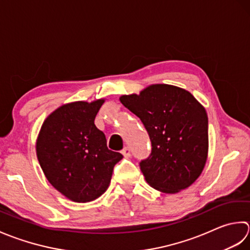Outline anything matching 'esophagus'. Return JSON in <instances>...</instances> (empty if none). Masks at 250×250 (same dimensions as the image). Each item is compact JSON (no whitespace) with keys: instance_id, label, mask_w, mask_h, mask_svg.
Masks as SVG:
<instances>
[{"instance_id":"obj_1","label":"esophagus","mask_w":250,"mask_h":250,"mask_svg":"<svg viewBox=\"0 0 250 250\" xmlns=\"http://www.w3.org/2000/svg\"><path fill=\"white\" fill-rule=\"evenodd\" d=\"M130 153H131V152H130V149L128 146H126V147H124L123 150H122V154L124 155V157H129Z\"/></svg>"}]
</instances>
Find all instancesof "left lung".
I'll return each instance as SVG.
<instances>
[{
  "mask_svg": "<svg viewBox=\"0 0 250 250\" xmlns=\"http://www.w3.org/2000/svg\"><path fill=\"white\" fill-rule=\"evenodd\" d=\"M120 101L138 116L150 137L151 153L139 163L146 182L165 193L190 187L208 153V118L201 104L189 91L166 84L124 95Z\"/></svg>",
  "mask_w": 250,
  "mask_h": 250,
  "instance_id": "1",
  "label": "left lung"
}]
</instances>
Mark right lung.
<instances>
[{"label": "right lung", "instance_id": "1", "mask_svg": "<svg viewBox=\"0 0 250 250\" xmlns=\"http://www.w3.org/2000/svg\"><path fill=\"white\" fill-rule=\"evenodd\" d=\"M104 99L64 104L45 120L37 155L56 190L78 203L94 201L108 189L112 172L123 155L108 149L95 118Z\"/></svg>", "mask_w": 250, "mask_h": 250}]
</instances>
